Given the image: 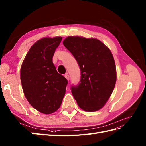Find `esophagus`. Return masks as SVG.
I'll list each match as a JSON object with an SVG mask.
<instances>
[{
  "instance_id": "esophagus-1",
  "label": "esophagus",
  "mask_w": 146,
  "mask_h": 146,
  "mask_svg": "<svg viewBox=\"0 0 146 146\" xmlns=\"http://www.w3.org/2000/svg\"><path fill=\"white\" fill-rule=\"evenodd\" d=\"M64 77H66V79L67 80H69V78H70V77H69V76L68 75V74H66V75L64 76Z\"/></svg>"
}]
</instances>
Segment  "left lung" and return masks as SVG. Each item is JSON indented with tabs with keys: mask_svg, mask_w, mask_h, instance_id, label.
I'll use <instances>...</instances> for the list:
<instances>
[{
	"mask_svg": "<svg viewBox=\"0 0 146 146\" xmlns=\"http://www.w3.org/2000/svg\"><path fill=\"white\" fill-rule=\"evenodd\" d=\"M63 44L80 68V83L71 87L74 98L84 111H98L108 101L116 82V65L111 51L93 38L68 36Z\"/></svg>",
	"mask_w": 146,
	"mask_h": 146,
	"instance_id": "8db88e82",
	"label": "left lung"
}]
</instances>
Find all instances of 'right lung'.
<instances>
[{
	"label": "right lung",
	"mask_w": 146,
	"mask_h": 146,
	"mask_svg": "<svg viewBox=\"0 0 146 146\" xmlns=\"http://www.w3.org/2000/svg\"><path fill=\"white\" fill-rule=\"evenodd\" d=\"M62 37L43 38L28 51L20 69L23 91L28 102L43 114L55 112L66 94L67 80L57 72L52 57Z\"/></svg>",
	"instance_id": "right-lung-1"
}]
</instances>
